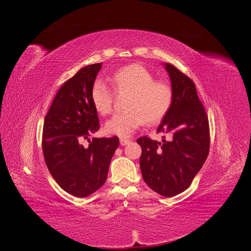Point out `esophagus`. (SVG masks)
Returning a JSON list of instances; mask_svg holds the SVG:
<instances>
[{"label": "esophagus", "instance_id": "1", "mask_svg": "<svg viewBox=\"0 0 251 251\" xmlns=\"http://www.w3.org/2000/svg\"><path fill=\"white\" fill-rule=\"evenodd\" d=\"M130 142H131V141L128 140V139H123V138L120 139V145H121V146H126V145H128Z\"/></svg>", "mask_w": 251, "mask_h": 251}]
</instances>
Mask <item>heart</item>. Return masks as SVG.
Here are the masks:
<instances>
[{
  "label": "heart",
  "instance_id": "b5f03b06",
  "mask_svg": "<svg viewBox=\"0 0 251 251\" xmlns=\"http://www.w3.org/2000/svg\"><path fill=\"white\" fill-rule=\"evenodd\" d=\"M110 82L115 94H127V111L115 114L105 123L107 134L127 138L146 122L157 124L167 114L173 98L172 88L165 81L154 80L145 66L138 63L126 65L112 74ZM91 100L100 115L105 116L112 111L113 93L102 82L93 84Z\"/></svg>",
  "mask_w": 251,
  "mask_h": 251
}]
</instances>
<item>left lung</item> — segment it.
Returning <instances> with one entry per match:
<instances>
[{
	"label": "left lung",
	"instance_id": "left-lung-1",
	"mask_svg": "<svg viewBox=\"0 0 251 251\" xmlns=\"http://www.w3.org/2000/svg\"><path fill=\"white\" fill-rule=\"evenodd\" d=\"M173 92L170 108L157 132L169 141L142 137L140 167L146 184L155 193L171 198L186 191L204 164L209 151L208 118L195 83L174 65L163 63Z\"/></svg>",
	"mask_w": 251,
	"mask_h": 251
}]
</instances>
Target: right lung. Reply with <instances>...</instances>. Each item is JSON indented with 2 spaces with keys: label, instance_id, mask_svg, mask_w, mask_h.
Masks as SVG:
<instances>
[{
  "label": "right lung",
  "instance_id": "add662e5",
  "mask_svg": "<svg viewBox=\"0 0 251 251\" xmlns=\"http://www.w3.org/2000/svg\"><path fill=\"white\" fill-rule=\"evenodd\" d=\"M100 63L81 68L57 91L45 117L43 153L52 178L66 193L86 198L106 181L110 160L119 139L93 138L85 148L81 142L100 129L91 90Z\"/></svg>",
  "mask_w": 251,
  "mask_h": 251
}]
</instances>
